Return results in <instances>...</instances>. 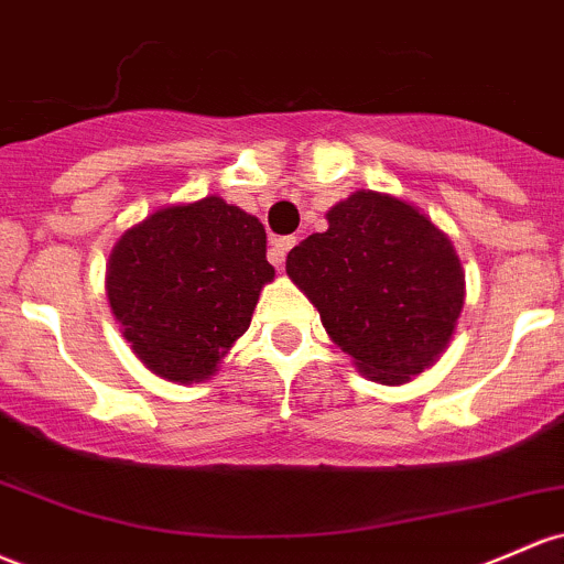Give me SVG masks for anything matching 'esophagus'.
Wrapping results in <instances>:
<instances>
[{
    "mask_svg": "<svg viewBox=\"0 0 564 564\" xmlns=\"http://www.w3.org/2000/svg\"><path fill=\"white\" fill-rule=\"evenodd\" d=\"M294 243L296 238H292V235H286V238H272V262L283 264V259H286V253L292 251Z\"/></svg>",
    "mask_w": 564,
    "mask_h": 564,
    "instance_id": "esophagus-1",
    "label": "esophagus"
}]
</instances>
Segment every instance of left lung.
Here are the masks:
<instances>
[{
    "mask_svg": "<svg viewBox=\"0 0 564 564\" xmlns=\"http://www.w3.org/2000/svg\"><path fill=\"white\" fill-rule=\"evenodd\" d=\"M286 257L289 278L364 375L399 386L447 348L463 311V270L447 235L417 208L352 192Z\"/></svg>",
    "mask_w": 564,
    "mask_h": 564,
    "instance_id": "left-lung-1",
    "label": "left lung"
}]
</instances>
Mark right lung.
Returning a JSON list of instances; mask_svg holds the SVG:
<instances>
[{
  "label": "right lung",
  "mask_w": 564,
  "mask_h": 564,
  "mask_svg": "<svg viewBox=\"0 0 564 564\" xmlns=\"http://www.w3.org/2000/svg\"><path fill=\"white\" fill-rule=\"evenodd\" d=\"M264 251L257 216L214 195L131 227L109 257L107 294L135 356L171 382L214 375L275 275Z\"/></svg>",
  "instance_id": "right-lung-1"
}]
</instances>
